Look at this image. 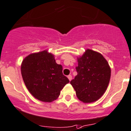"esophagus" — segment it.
<instances>
[{
  "instance_id": "1",
  "label": "esophagus",
  "mask_w": 131,
  "mask_h": 131,
  "mask_svg": "<svg viewBox=\"0 0 131 131\" xmlns=\"http://www.w3.org/2000/svg\"><path fill=\"white\" fill-rule=\"evenodd\" d=\"M68 79H69V81H70L71 80H72V75H68Z\"/></svg>"
}]
</instances>
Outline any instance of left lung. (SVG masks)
I'll return each mask as SVG.
<instances>
[{
    "mask_svg": "<svg viewBox=\"0 0 131 131\" xmlns=\"http://www.w3.org/2000/svg\"><path fill=\"white\" fill-rule=\"evenodd\" d=\"M77 61V75L70 84L79 100L84 103L95 102L107 90L111 77L110 65L102 54L90 49Z\"/></svg>",
    "mask_w": 131,
    "mask_h": 131,
    "instance_id": "8db88e82",
    "label": "left lung"
}]
</instances>
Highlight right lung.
<instances>
[{
	"instance_id": "obj_1",
	"label": "right lung",
	"mask_w": 131,
	"mask_h": 131,
	"mask_svg": "<svg viewBox=\"0 0 131 131\" xmlns=\"http://www.w3.org/2000/svg\"><path fill=\"white\" fill-rule=\"evenodd\" d=\"M63 67L47 50L30 54L24 58L21 73L27 88L39 101L51 102L59 97L61 90L70 82L63 74Z\"/></svg>"
}]
</instances>
